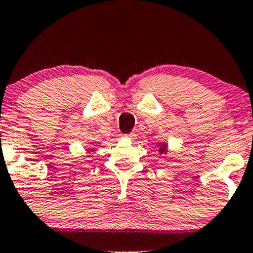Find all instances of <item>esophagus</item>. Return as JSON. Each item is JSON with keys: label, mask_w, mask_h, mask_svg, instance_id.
<instances>
[{"label": "esophagus", "mask_w": 253, "mask_h": 253, "mask_svg": "<svg viewBox=\"0 0 253 253\" xmlns=\"http://www.w3.org/2000/svg\"><path fill=\"white\" fill-rule=\"evenodd\" d=\"M124 136H126V138H130V140H134V138L136 137V135H135L134 132H130V134H126Z\"/></svg>", "instance_id": "esophagus-1"}]
</instances>
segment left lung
Masks as SVG:
<instances>
[{
    "label": "left lung",
    "instance_id": "left-lung-1",
    "mask_svg": "<svg viewBox=\"0 0 253 253\" xmlns=\"http://www.w3.org/2000/svg\"><path fill=\"white\" fill-rule=\"evenodd\" d=\"M167 147H168V146L167 145H165V143H163V145L162 146H160V148H159V152H160V153H167Z\"/></svg>",
    "mask_w": 253,
    "mask_h": 253
}]
</instances>
